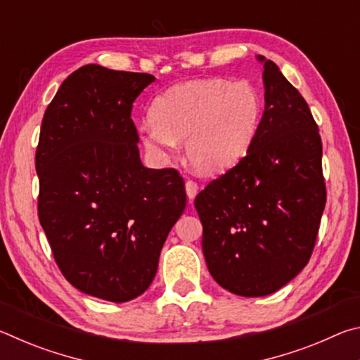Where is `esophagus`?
<instances>
[{"label":"esophagus","instance_id":"esophagus-1","mask_svg":"<svg viewBox=\"0 0 360 360\" xmlns=\"http://www.w3.org/2000/svg\"><path fill=\"white\" fill-rule=\"evenodd\" d=\"M186 193H187L188 200H193L195 197H197V193H198V184H197V182L188 179L186 182Z\"/></svg>","mask_w":360,"mask_h":360}]
</instances>
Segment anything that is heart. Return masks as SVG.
Wrapping results in <instances>:
<instances>
[{"instance_id": "heart-1", "label": "heart", "mask_w": 360, "mask_h": 360, "mask_svg": "<svg viewBox=\"0 0 360 360\" xmlns=\"http://www.w3.org/2000/svg\"><path fill=\"white\" fill-rule=\"evenodd\" d=\"M264 101L249 82L203 77L176 84L157 95L150 122L139 129L144 148L168 157L186 139V155L200 173L230 169L248 155L257 136Z\"/></svg>"}]
</instances>
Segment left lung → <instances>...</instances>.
I'll use <instances>...</instances> for the list:
<instances>
[{"instance_id": "left-lung-1", "label": "left lung", "mask_w": 360, "mask_h": 360, "mask_svg": "<svg viewBox=\"0 0 360 360\" xmlns=\"http://www.w3.org/2000/svg\"><path fill=\"white\" fill-rule=\"evenodd\" d=\"M257 60L265 111L252 148L195 198L211 276L241 297L273 294L303 270L327 198L319 129L307 101L271 60Z\"/></svg>"}]
</instances>
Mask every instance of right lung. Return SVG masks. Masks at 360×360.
I'll return each mask as SVG.
<instances>
[{
    "label": "right lung",
    "mask_w": 360,
    "mask_h": 360,
    "mask_svg": "<svg viewBox=\"0 0 360 360\" xmlns=\"http://www.w3.org/2000/svg\"><path fill=\"white\" fill-rule=\"evenodd\" d=\"M154 81L81 66L47 106L36 149L38 216L60 271L114 303L149 288L187 202L174 168H146L139 158L131 108Z\"/></svg>",
    "instance_id": "right-lung-1"
}]
</instances>
